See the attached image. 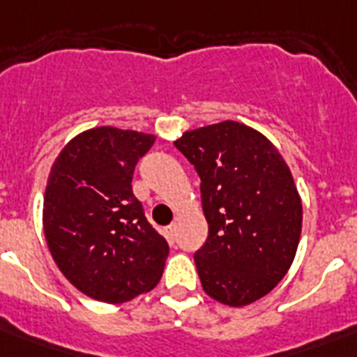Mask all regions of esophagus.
Instances as JSON below:
<instances>
[{
    "mask_svg": "<svg viewBox=\"0 0 357 357\" xmlns=\"http://www.w3.org/2000/svg\"><path fill=\"white\" fill-rule=\"evenodd\" d=\"M176 224H170V226H168L167 229H165V234H167V238L168 241H170V243H172L174 238H176Z\"/></svg>",
    "mask_w": 357,
    "mask_h": 357,
    "instance_id": "obj_1",
    "label": "esophagus"
}]
</instances>
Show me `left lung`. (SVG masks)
I'll list each match as a JSON object with an SVG mask.
<instances>
[{"mask_svg":"<svg viewBox=\"0 0 357 357\" xmlns=\"http://www.w3.org/2000/svg\"><path fill=\"white\" fill-rule=\"evenodd\" d=\"M174 146L202 179L209 224L195 254L202 287L231 307L263 298L293 265L302 231L287 162L265 135L234 120L185 131Z\"/></svg>","mask_w":357,"mask_h":357,"instance_id":"obj_1","label":"left lung"}]
</instances>
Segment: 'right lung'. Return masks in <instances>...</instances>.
<instances>
[{
	"mask_svg": "<svg viewBox=\"0 0 357 357\" xmlns=\"http://www.w3.org/2000/svg\"><path fill=\"white\" fill-rule=\"evenodd\" d=\"M155 135L113 126L75 135L53 161L42 224L64 278L86 296L122 304L155 287L168 243L133 195L135 165Z\"/></svg>",
	"mask_w": 357,
	"mask_h": 357,
	"instance_id": "right-lung-1",
	"label": "right lung"
}]
</instances>
